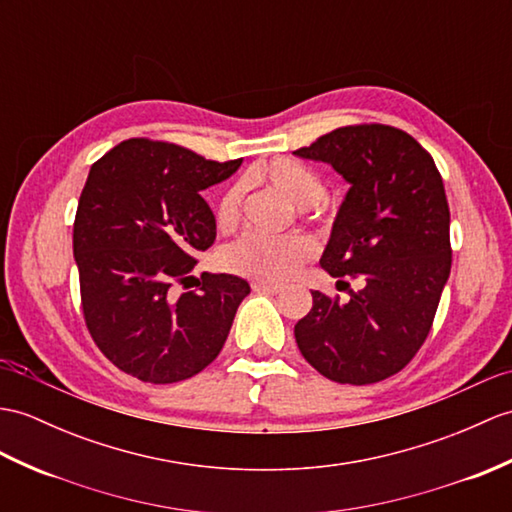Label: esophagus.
I'll return each instance as SVG.
<instances>
[{"instance_id": "esophagus-1", "label": "esophagus", "mask_w": 512, "mask_h": 512, "mask_svg": "<svg viewBox=\"0 0 512 512\" xmlns=\"http://www.w3.org/2000/svg\"><path fill=\"white\" fill-rule=\"evenodd\" d=\"M253 290H255V292H261V294H279L283 288H281V285H272V283H261V281H257V283H253Z\"/></svg>"}]
</instances>
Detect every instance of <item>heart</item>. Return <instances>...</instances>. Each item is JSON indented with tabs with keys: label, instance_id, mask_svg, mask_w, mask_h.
Returning <instances> with one entry per match:
<instances>
[{
	"label": "heart",
	"instance_id": "b5f03b06",
	"mask_svg": "<svg viewBox=\"0 0 512 512\" xmlns=\"http://www.w3.org/2000/svg\"><path fill=\"white\" fill-rule=\"evenodd\" d=\"M244 183L277 189L294 207L303 209V213L318 211V202L325 196L323 176L312 170L310 165L288 157L253 165L244 176ZM242 198V183H233L222 192L216 205V220L222 231H231L240 222ZM314 255L316 244L307 235L266 237L259 233H248L224 248L222 266L233 275L253 281L283 283L292 279Z\"/></svg>",
	"mask_w": 512,
	"mask_h": 512
}]
</instances>
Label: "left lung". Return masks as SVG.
<instances>
[{"label":"left lung","mask_w":512,"mask_h":512,"mask_svg":"<svg viewBox=\"0 0 512 512\" xmlns=\"http://www.w3.org/2000/svg\"><path fill=\"white\" fill-rule=\"evenodd\" d=\"M294 154L329 163L351 185L320 266L362 279L344 303L314 290L310 314L294 325L296 344L331 382H382L421 349L449 279L441 172L417 139L386 124L342 126Z\"/></svg>","instance_id":"obj_1"}]
</instances>
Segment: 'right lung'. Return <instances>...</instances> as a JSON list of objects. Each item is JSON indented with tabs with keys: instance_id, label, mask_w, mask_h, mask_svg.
Here are the masks:
<instances>
[{
	"instance_id": "obj_1",
	"label": "right lung",
	"mask_w": 512,
	"mask_h": 512,
	"mask_svg": "<svg viewBox=\"0 0 512 512\" xmlns=\"http://www.w3.org/2000/svg\"><path fill=\"white\" fill-rule=\"evenodd\" d=\"M240 163L141 137L91 165L74 222L82 314L98 349L141 382L198 375L218 358L251 292L235 275H205L192 292L174 290L216 240L200 192Z\"/></svg>"
}]
</instances>
